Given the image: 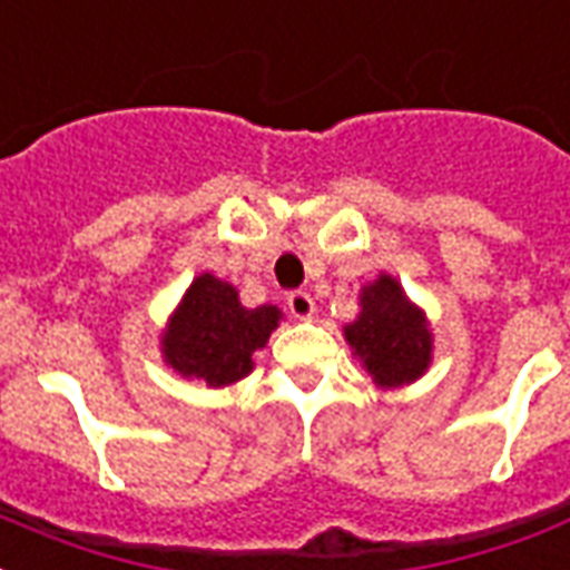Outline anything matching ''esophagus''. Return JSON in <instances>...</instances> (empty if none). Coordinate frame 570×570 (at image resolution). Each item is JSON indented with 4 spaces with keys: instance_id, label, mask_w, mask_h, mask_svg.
I'll return each mask as SVG.
<instances>
[{
    "instance_id": "obj_1",
    "label": "esophagus",
    "mask_w": 570,
    "mask_h": 570,
    "mask_svg": "<svg viewBox=\"0 0 570 570\" xmlns=\"http://www.w3.org/2000/svg\"><path fill=\"white\" fill-rule=\"evenodd\" d=\"M285 303H288V312L294 318L306 321L315 315V301H312L306 291H291L288 297H285Z\"/></svg>"
}]
</instances>
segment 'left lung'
<instances>
[{
    "label": "left lung",
    "mask_w": 570,
    "mask_h": 570,
    "mask_svg": "<svg viewBox=\"0 0 570 570\" xmlns=\"http://www.w3.org/2000/svg\"><path fill=\"white\" fill-rule=\"evenodd\" d=\"M345 340L379 387L417 382L432 363L426 315L387 273L361 288V315L345 324Z\"/></svg>",
    "instance_id": "1"
}]
</instances>
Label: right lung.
Segmentation results:
<instances>
[{"instance_id":"right-lung-1","label":"right lung","mask_w":570,"mask_h":570,"mask_svg":"<svg viewBox=\"0 0 570 570\" xmlns=\"http://www.w3.org/2000/svg\"><path fill=\"white\" fill-rule=\"evenodd\" d=\"M279 321V306L246 309L234 285L200 273L161 333V354L183 379L225 387L249 375L252 354L267 345Z\"/></svg>"}]
</instances>
